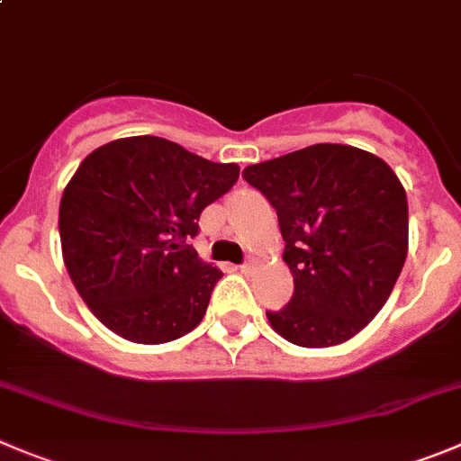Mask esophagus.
<instances>
[{"label": "esophagus", "mask_w": 461, "mask_h": 461, "mask_svg": "<svg viewBox=\"0 0 461 461\" xmlns=\"http://www.w3.org/2000/svg\"><path fill=\"white\" fill-rule=\"evenodd\" d=\"M252 268H255V261H245V264L239 266V270H240V273H243V275H250Z\"/></svg>", "instance_id": "esophagus-1"}]
</instances>
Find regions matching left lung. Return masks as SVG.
<instances>
[{
    "label": "left lung",
    "instance_id": "obj_1",
    "mask_svg": "<svg viewBox=\"0 0 461 461\" xmlns=\"http://www.w3.org/2000/svg\"><path fill=\"white\" fill-rule=\"evenodd\" d=\"M275 206L294 298L266 312L303 348L348 341L377 316L407 259V195L395 172L352 145L318 143L243 170Z\"/></svg>",
    "mask_w": 461,
    "mask_h": 461
}]
</instances>
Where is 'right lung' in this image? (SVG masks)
Segmentation results:
<instances>
[{
  "instance_id": "obj_1",
  "label": "right lung",
  "mask_w": 461,
  "mask_h": 461,
  "mask_svg": "<svg viewBox=\"0 0 461 461\" xmlns=\"http://www.w3.org/2000/svg\"><path fill=\"white\" fill-rule=\"evenodd\" d=\"M239 170L158 136L111 140L81 161L59 206L63 261L111 332L157 346L200 325L222 273L188 240Z\"/></svg>"
}]
</instances>
